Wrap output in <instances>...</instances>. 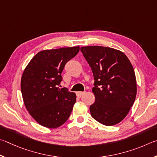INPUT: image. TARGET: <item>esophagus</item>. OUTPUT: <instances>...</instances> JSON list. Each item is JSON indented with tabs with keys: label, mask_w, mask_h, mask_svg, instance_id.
<instances>
[{
	"label": "esophagus",
	"mask_w": 157,
	"mask_h": 157,
	"mask_svg": "<svg viewBox=\"0 0 157 157\" xmlns=\"http://www.w3.org/2000/svg\"><path fill=\"white\" fill-rule=\"evenodd\" d=\"M84 93H85L84 92H76V96L78 97H81L82 95L84 94Z\"/></svg>",
	"instance_id": "esophagus-1"
}]
</instances>
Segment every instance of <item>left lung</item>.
<instances>
[{
    "mask_svg": "<svg viewBox=\"0 0 157 157\" xmlns=\"http://www.w3.org/2000/svg\"><path fill=\"white\" fill-rule=\"evenodd\" d=\"M94 78L92 92L95 101L90 107L98 123L111 126L127 116L136 96L134 68L126 55L118 49L103 46L81 47Z\"/></svg>",
    "mask_w": 157,
    "mask_h": 157,
    "instance_id": "obj_1",
    "label": "left lung"
}]
</instances>
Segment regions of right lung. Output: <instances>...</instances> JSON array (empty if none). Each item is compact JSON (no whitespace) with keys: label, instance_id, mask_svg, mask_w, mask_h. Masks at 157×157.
I'll use <instances>...</instances> for the list:
<instances>
[{"label":"right lung","instance_id":"add662e5","mask_svg":"<svg viewBox=\"0 0 157 157\" xmlns=\"http://www.w3.org/2000/svg\"><path fill=\"white\" fill-rule=\"evenodd\" d=\"M79 47L45 49L30 60L22 74L21 88L25 106L40 125L56 128L70 117L75 93L58 86L66 63L79 52Z\"/></svg>","mask_w":157,"mask_h":157}]
</instances>
